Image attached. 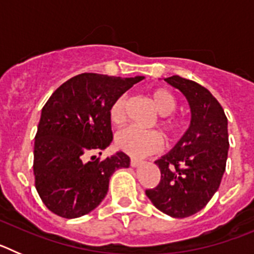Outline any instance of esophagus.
Instances as JSON below:
<instances>
[{
    "mask_svg": "<svg viewBox=\"0 0 254 254\" xmlns=\"http://www.w3.org/2000/svg\"><path fill=\"white\" fill-rule=\"evenodd\" d=\"M143 161L142 160H138V159H131V167L133 168H137L140 165H142Z\"/></svg>",
    "mask_w": 254,
    "mask_h": 254,
    "instance_id": "obj_1",
    "label": "esophagus"
}]
</instances>
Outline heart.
Segmentation results:
<instances>
[{
	"label": "heart",
	"instance_id": "b5f03b06",
	"mask_svg": "<svg viewBox=\"0 0 254 254\" xmlns=\"http://www.w3.org/2000/svg\"><path fill=\"white\" fill-rule=\"evenodd\" d=\"M151 99L154 102L156 111L163 116L161 127L169 134H177L182 128L181 121L168 117L176 111L177 99L173 93L168 89H156L152 91ZM126 108H127V96L121 95L112 104L109 111V120L114 126H122L126 121ZM163 137L155 131H145V129L128 127L118 132L116 137V145L126 154L133 158H145L147 155L158 152L163 147Z\"/></svg>",
	"mask_w": 254,
	"mask_h": 254
}]
</instances>
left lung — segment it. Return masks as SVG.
Masks as SVG:
<instances>
[{
	"instance_id": "obj_1",
	"label": "left lung",
	"mask_w": 254,
	"mask_h": 254,
	"mask_svg": "<svg viewBox=\"0 0 254 254\" xmlns=\"http://www.w3.org/2000/svg\"><path fill=\"white\" fill-rule=\"evenodd\" d=\"M164 80L186 96L190 125L176 146L155 161L160 183L146 190V196L161 212L183 219L202 210L219 190L228 159V118L206 87L181 76Z\"/></svg>"
}]
</instances>
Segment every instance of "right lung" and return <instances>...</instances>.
<instances>
[{
    "label": "right lung",
    "mask_w": 254,
    "mask_h": 254,
    "mask_svg": "<svg viewBox=\"0 0 254 254\" xmlns=\"http://www.w3.org/2000/svg\"><path fill=\"white\" fill-rule=\"evenodd\" d=\"M143 78L81 73L52 94L38 125L33 169L38 194L53 214L64 219L89 214L107 196L112 174L129 167L122 151L103 161L86 160V155L111 145L112 104Z\"/></svg>",
    "instance_id": "right-lung-1"
}]
</instances>
